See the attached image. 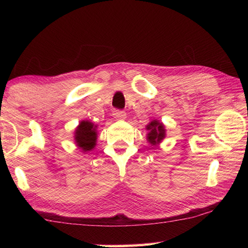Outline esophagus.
Returning a JSON list of instances; mask_svg holds the SVG:
<instances>
[{"label": "esophagus", "mask_w": 248, "mask_h": 248, "mask_svg": "<svg viewBox=\"0 0 248 248\" xmlns=\"http://www.w3.org/2000/svg\"><path fill=\"white\" fill-rule=\"evenodd\" d=\"M114 117L116 119H124L125 118V112L124 110H120V109H116L114 110Z\"/></svg>", "instance_id": "obj_1"}]
</instances>
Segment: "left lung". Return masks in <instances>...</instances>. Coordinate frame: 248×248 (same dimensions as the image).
<instances>
[{
	"label": "left lung",
	"instance_id": "8db88e82",
	"mask_svg": "<svg viewBox=\"0 0 248 248\" xmlns=\"http://www.w3.org/2000/svg\"><path fill=\"white\" fill-rule=\"evenodd\" d=\"M146 129L150 131L148 133V140L152 145L159 143V142L164 139V137H165L164 125H163L162 124H159L158 121H156V120L152 121V123L148 125V128Z\"/></svg>",
	"mask_w": 248,
	"mask_h": 248
}]
</instances>
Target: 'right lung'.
<instances>
[{
    "label": "right lung",
    "mask_w": 248,
    "mask_h": 248,
    "mask_svg": "<svg viewBox=\"0 0 248 248\" xmlns=\"http://www.w3.org/2000/svg\"><path fill=\"white\" fill-rule=\"evenodd\" d=\"M96 127L90 121H82L78 129L75 130V141L83 151H90L95 146L97 134Z\"/></svg>",
    "instance_id": "add662e5"
}]
</instances>
